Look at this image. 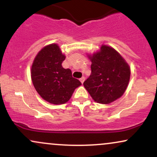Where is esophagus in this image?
<instances>
[{
    "mask_svg": "<svg viewBox=\"0 0 157 157\" xmlns=\"http://www.w3.org/2000/svg\"><path fill=\"white\" fill-rule=\"evenodd\" d=\"M80 82H82V83H83V82L85 81V77H81V78L80 79Z\"/></svg>",
    "mask_w": 157,
    "mask_h": 157,
    "instance_id": "esophagus-1",
    "label": "esophagus"
}]
</instances>
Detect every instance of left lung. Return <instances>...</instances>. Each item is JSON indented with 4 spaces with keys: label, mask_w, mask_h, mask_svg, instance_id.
<instances>
[{
    "label": "left lung",
    "mask_w": 157,
    "mask_h": 157,
    "mask_svg": "<svg viewBox=\"0 0 157 157\" xmlns=\"http://www.w3.org/2000/svg\"><path fill=\"white\" fill-rule=\"evenodd\" d=\"M91 74L83 82L95 102L109 104L125 93L131 76L129 65L118 52L102 45L100 51L88 55Z\"/></svg>",
    "instance_id": "obj_1"
}]
</instances>
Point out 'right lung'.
<instances>
[{
	"mask_svg": "<svg viewBox=\"0 0 157 157\" xmlns=\"http://www.w3.org/2000/svg\"><path fill=\"white\" fill-rule=\"evenodd\" d=\"M66 56L57 44L46 46L36 55L31 68L32 83L44 100L55 105L67 102L81 82L62 63Z\"/></svg>",
	"mask_w": 157,
	"mask_h": 157,
	"instance_id": "obj_1",
	"label": "right lung"
}]
</instances>
